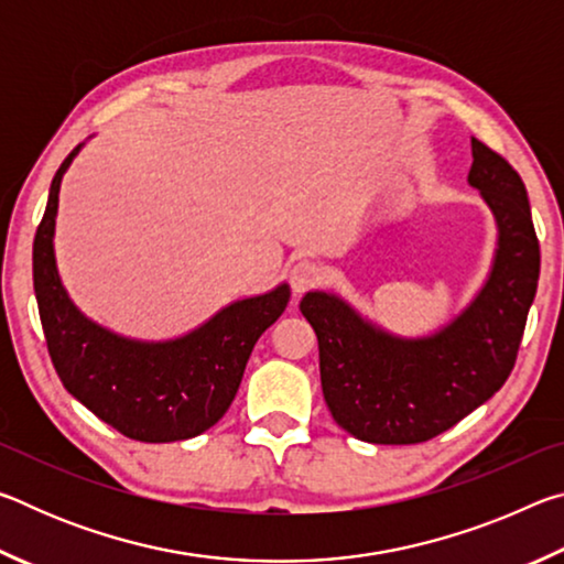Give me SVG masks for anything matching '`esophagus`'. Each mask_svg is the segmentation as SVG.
<instances>
[{
	"instance_id": "34e87169",
	"label": "esophagus",
	"mask_w": 564,
	"mask_h": 564,
	"mask_svg": "<svg viewBox=\"0 0 564 564\" xmlns=\"http://www.w3.org/2000/svg\"><path fill=\"white\" fill-rule=\"evenodd\" d=\"M321 281V265L316 261L301 259L291 265V285L295 293H303L313 289Z\"/></svg>"
}]
</instances>
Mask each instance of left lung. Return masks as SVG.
Listing matches in <instances>:
<instances>
[{
	"mask_svg": "<svg viewBox=\"0 0 564 564\" xmlns=\"http://www.w3.org/2000/svg\"><path fill=\"white\" fill-rule=\"evenodd\" d=\"M467 184L490 206L498 248L488 281L447 326L403 338L336 293L303 295L301 313L318 336L323 398L358 441L410 445L451 431L498 393L518 358L540 279L528 191L518 171L477 139Z\"/></svg>",
	"mask_w": 564,
	"mask_h": 564,
	"instance_id": "1",
	"label": "left lung"
}]
</instances>
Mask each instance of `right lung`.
I'll use <instances>...</instances> for the list:
<instances>
[{"label":"right lung","mask_w":564,"mask_h":564,"mask_svg":"<svg viewBox=\"0 0 564 564\" xmlns=\"http://www.w3.org/2000/svg\"><path fill=\"white\" fill-rule=\"evenodd\" d=\"M76 147L56 171L34 236V293L56 376L64 388L113 431L141 443H174L202 435L231 405L248 356L285 311V283L234 301L204 326L174 340H133L89 321L72 303L54 259L59 186Z\"/></svg>","instance_id":"obj_1"}]
</instances>
